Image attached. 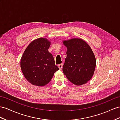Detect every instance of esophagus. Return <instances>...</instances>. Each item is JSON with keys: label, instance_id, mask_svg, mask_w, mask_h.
<instances>
[{"label": "esophagus", "instance_id": "esophagus-1", "mask_svg": "<svg viewBox=\"0 0 120 120\" xmlns=\"http://www.w3.org/2000/svg\"><path fill=\"white\" fill-rule=\"evenodd\" d=\"M58 67H59V68L61 70V69L62 68V67H63V64H59V65H58Z\"/></svg>", "mask_w": 120, "mask_h": 120}]
</instances>
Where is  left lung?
<instances>
[{"mask_svg":"<svg viewBox=\"0 0 120 120\" xmlns=\"http://www.w3.org/2000/svg\"><path fill=\"white\" fill-rule=\"evenodd\" d=\"M67 48L63 72L68 80L76 86L86 84L93 76L96 58L90 45L83 39L74 38L63 41Z\"/></svg>","mask_w":120,"mask_h":120,"instance_id":"left-lung-1","label":"left lung"}]
</instances>
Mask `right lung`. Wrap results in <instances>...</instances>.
I'll return each mask as SVG.
<instances>
[{"label":"right lung","mask_w":120,"mask_h":120,"mask_svg":"<svg viewBox=\"0 0 120 120\" xmlns=\"http://www.w3.org/2000/svg\"><path fill=\"white\" fill-rule=\"evenodd\" d=\"M51 42L41 38L31 42L24 52L20 61L24 76L30 84L44 86L59 70L55 64L54 57L48 51Z\"/></svg>","instance_id":"right-lung-1"}]
</instances>
